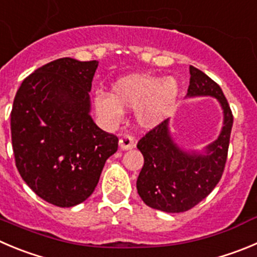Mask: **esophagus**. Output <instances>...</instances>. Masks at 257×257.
I'll use <instances>...</instances> for the list:
<instances>
[{
    "label": "esophagus",
    "instance_id": "esophagus-1",
    "mask_svg": "<svg viewBox=\"0 0 257 257\" xmlns=\"http://www.w3.org/2000/svg\"><path fill=\"white\" fill-rule=\"evenodd\" d=\"M134 146H136V142H134L133 137L129 136V134H123V136L120 137V140H119V147H120L121 150H132V148H134Z\"/></svg>",
    "mask_w": 257,
    "mask_h": 257
}]
</instances>
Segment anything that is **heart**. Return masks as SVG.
<instances>
[{"label":"heart","mask_w":257,"mask_h":257,"mask_svg":"<svg viewBox=\"0 0 257 257\" xmlns=\"http://www.w3.org/2000/svg\"><path fill=\"white\" fill-rule=\"evenodd\" d=\"M177 82L171 77L161 78L150 74H131L112 85L111 95L96 93V111L106 124L121 120L124 109L136 110L137 120L143 126L161 123L176 104Z\"/></svg>","instance_id":"heart-1"}]
</instances>
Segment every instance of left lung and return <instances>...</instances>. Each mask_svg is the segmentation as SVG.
Listing matches in <instances>:
<instances>
[{
	"label": "left lung",
	"instance_id": "8db88e82",
	"mask_svg": "<svg viewBox=\"0 0 257 257\" xmlns=\"http://www.w3.org/2000/svg\"><path fill=\"white\" fill-rule=\"evenodd\" d=\"M189 97L212 96L223 109V128L219 137L207 146L205 155L181 150L170 134L169 119L151 129L137 148L145 164L137 180V190L148 207L166 213L191 209L207 198L219 183L231 137L233 115L222 88L204 72L190 66Z\"/></svg>",
	"mask_w": 257,
	"mask_h": 257
}]
</instances>
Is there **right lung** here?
Listing matches in <instances>:
<instances>
[{"label":"right lung","mask_w":257,"mask_h":257,"mask_svg":"<svg viewBox=\"0 0 257 257\" xmlns=\"http://www.w3.org/2000/svg\"><path fill=\"white\" fill-rule=\"evenodd\" d=\"M97 61L59 58L35 69L16 92L11 140L16 167L45 201L69 208L85 201L99 183L117 137L90 115Z\"/></svg>","instance_id":"1"}]
</instances>
